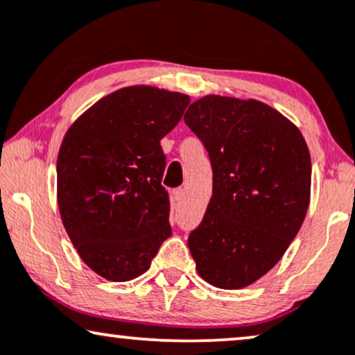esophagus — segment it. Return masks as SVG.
Here are the masks:
<instances>
[{
	"mask_svg": "<svg viewBox=\"0 0 355 355\" xmlns=\"http://www.w3.org/2000/svg\"><path fill=\"white\" fill-rule=\"evenodd\" d=\"M183 196H185V190H183V188H177V190L173 191V198H175V201L180 202V201L183 200Z\"/></svg>",
	"mask_w": 355,
	"mask_h": 355,
	"instance_id": "1",
	"label": "esophagus"
}]
</instances>
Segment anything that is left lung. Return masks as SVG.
Here are the masks:
<instances>
[{
	"mask_svg": "<svg viewBox=\"0 0 355 355\" xmlns=\"http://www.w3.org/2000/svg\"><path fill=\"white\" fill-rule=\"evenodd\" d=\"M183 120L212 167V198L188 248L209 284L247 287L299 234L310 202L309 148L295 125L258 101L206 96Z\"/></svg>",
	"mask_w": 355,
	"mask_h": 355,
	"instance_id": "1",
	"label": "left lung"
}]
</instances>
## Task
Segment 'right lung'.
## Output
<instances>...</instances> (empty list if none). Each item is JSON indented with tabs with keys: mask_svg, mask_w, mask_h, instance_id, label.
<instances>
[{
	"mask_svg": "<svg viewBox=\"0 0 355 355\" xmlns=\"http://www.w3.org/2000/svg\"><path fill=\"white\" fill-rule=\"evenodd\" d=\"M188 103V96L157 87L120 89L79 116L61 143V220L83 261L108 281L148 271L172 234L160 139Z\"/></svg>",
	"mask_w": 355,
	"mask_h": 355,
	"instance_id": "right-lung-1",
	"label": "right lung"
}]
</instances>
